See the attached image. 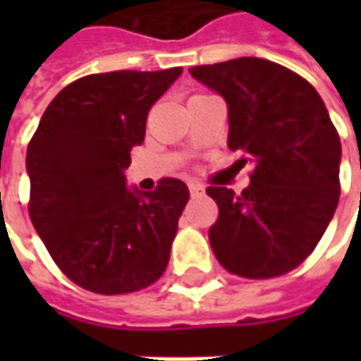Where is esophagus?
Returning a JSON list of instances; mask_svg holds the SVG:
<instances>
[{"label": "esophagus", "instance_id": "obj_1", "mask_svg": "<svg viewBox=\"0 0 361 361\" xmlns=\"http://www.w3.org/2000/svg\"><path fill=\"white\" fill-rule=\"evenodd\" d=\"M188 192H190V197H201V195H204V188L199 183H190L188 185Z\"/></svg>", "mask_w": 361, "mask_h": 361}]
</instances>
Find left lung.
<instances>
[{"label": "left lung", "mask_w": 361, "mask_h": 361, "mask_svg": "<svg viewBox=\"0 0 361 361\" xmlns=\"http://www.w3.org/2000/svg\"><path fill=\"white\" fill-rule=\"evenodd\" d=\"M229 106V148L255 164L241 195L209 187L219 216L209 241L247 279L285 275L312 255L340 201V134L312 84L263 58L195 66Z\"/></svg>", "instance_id": "left-lung-1"}]
</instances>
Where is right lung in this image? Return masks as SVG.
I'll return each instance as SVG.
<instances>
[{"label":"right lung","instance_id":"1","mask_svg":"<svg viewBox=\"0 0 361 361\" xmlns=\"http://www.w3.org/2000/svg\"><path fill=\"white\" fill-rule=\"evenodd\" d=\"M180 74L80 78L49 102L27 145L30 219L60 271L92 293L140 291L169 265L187 185L160 178L150 192L130 190L124 171L150 108Z\"/></svg>","mask_w":361,"mask_h":361}]
</instances>
